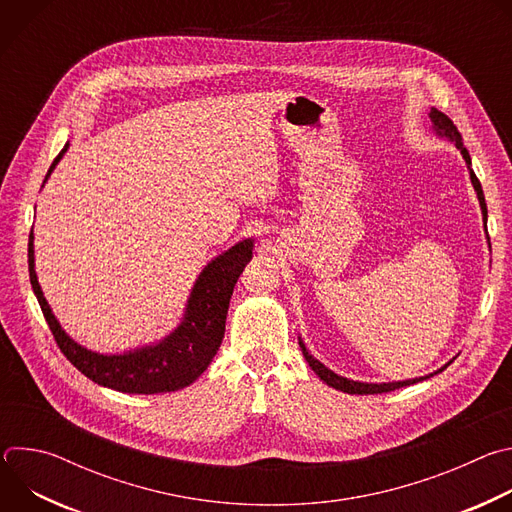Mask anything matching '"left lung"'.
<instances>
[{"mask_svg":"<svg viewBox=\"0 0 512 512\" xmlns=\"http://www.w3.org/2000/svg\"><path fill=\"white\" fill-rule=\"evenodd\" d=\"M429 119H431V131L440 137V139H448V141H454V145L456 148L460 150V154H462V158H464V162H466V168H468V174H470V182H472V186H474V192H476V196H478V202H480V210H482V221H484V229H486V221H488V210H486V200H484V192H482V186H480V182H478V178H476V174H474V170H472V158H470V154H468V150L464 148V143H462V135H460V131L456 129V125L452 123V119L448 117V115H444L442 111H437L435 107H431L429 109ZM488 247H490V239H488ZM298 340H300V348H302V352H304V358L308 360V364H310V369L320 377V381H324L328 387H332V389H336V391H342V393H350V395H375V393H389V391H395V389H401V387H407V385H413V383H419V381H425V379H429V377H433V375H437V373H442L444 369H448L450 364L454 362V358L452 360H448L444 367H440L437 369L435 373H429V375H425V377H419V379H407V381H393V383H362V381H352V379H346V377H342V375H336L334 371H330L324 362H320L318 358H314L312 354H310V350L306 348V344H304V340H302V336H298Z\"/></svg>","mask_w":512,"mask_h":512,"instance_id":"obj_1","label":"left lung"}]
</instances>
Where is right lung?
<instances>
[{
    "mask_svg": "<svg viewBox=\"0 0 512 512\" xmlns=\"http://www.w3.org/2000/svg\"><path fill=\"white\" fill-rule=\"evenodd\" d=\"M68 145L70 143L66 141L62 152L52 162L44 184L66 154ZM253 249L255 239H243L210 259L190 289L178 326L156 342L123 352L91 350L70 338L60 326L38 283L34 231L30 233L28 243L30 283L60 350L85 377L101 387L129 395L172 393L192 385L208 369L214 354L221 348L233 289L239 275L253 259Z\"/></svg>",
    "mask_w": 512,
    "mask_h": 512,
    "instance_id": "add662e5",
    "label": "right lung"
}]
</instances>
